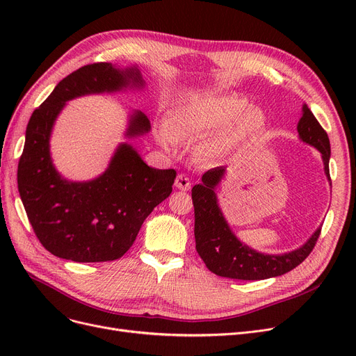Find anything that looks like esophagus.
Instances as JSON below:
<instances>
[{
    "mask_svg": "<svg viewBox=\"0 0 356 356\" xmlns=\"http://www.w3.org/2000/svg\"><path fill=\"white\" fill-rule=\"evenodd\" d=\"M191 179L186 176V175H179L176 177V181H175V186L179 189V191H183V192H188L191 189Z\"/></svg>",
    "mask_w": 356,
    "mask_h": 356,
    "instance_id": "obj_1",
    "label": "esophagus"
}]
</instances>
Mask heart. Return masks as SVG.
<instances>
[{
  "instance_id": "b5f03b06",
  "label": "heart",
  "mask_w": 356,
  "mask_h": 356,
  "mask_svg": "<svg viewBox=\"0 0 356 356\" xmlns=\"http://www.w3.org/2000/svg\"><path fill=\"white\" fill-rule=\"evenodd\" d=\"M267 127L268 117L263 108L250 105L236 93H227L177 105L157 137L163 145L172 147L176 138L196 141L211 136L199 145L197 153L204 160L218 161L263 136Z\"/></svg>"
}]
</instances>
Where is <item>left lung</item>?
Wrapping results in <instances>:
<instances>
[{
    "instance_id": "8db88e82",
    "label": "left lung",
    "mask_w": 356,
    "mask_h": 356,
    "mask_svg": "<svg viewBox=\"0 0 356 356\" xmlns=\"http://www.w3.org/2000/svg\"><path fill=\"white\" fill-rule=\"evenodd\" d=\"M298 138L317 148L322 154L325 173L329 175L330 143L326 131L303 105V115L297 124ZM225 176V167H215L202 176V183L193 186L192 200L195 207L196 251L207 267L219 277L235 280H264L283 275L309 257L314 248L321 228H317L305 244L284 254H264L250 248L231 231L218 204L216 186Z\"/></svg>"
}]
</instances>
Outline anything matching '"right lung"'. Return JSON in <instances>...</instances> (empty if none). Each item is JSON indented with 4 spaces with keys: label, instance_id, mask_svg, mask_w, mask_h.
Instances as JSON below:
<instances>
[{
    "label": "right lung",
    "instance_id": "obj_1",
    "mask_svg": "<svg viewBox=\"0 0 356 356\" xmlns=\"http://www.w3.org/2000/svg\"><path fill=\"white\" fill-rule=\"evenodd\" d=\"M144 85L136 65L125 69L105 62L86 65L62 79L31 114L17 183L33 231L53 255L76 263L121 258L134 244L145 218L170 196L176 172L147 165L128 143L118 145L101 176L88 181L62 177L50 156L51 129L67 101ZM148 131V118L134 111L125 137Z\"/></svg>",
    "mask_w": 356,
    "mask_h": 356
}]
</instances>
